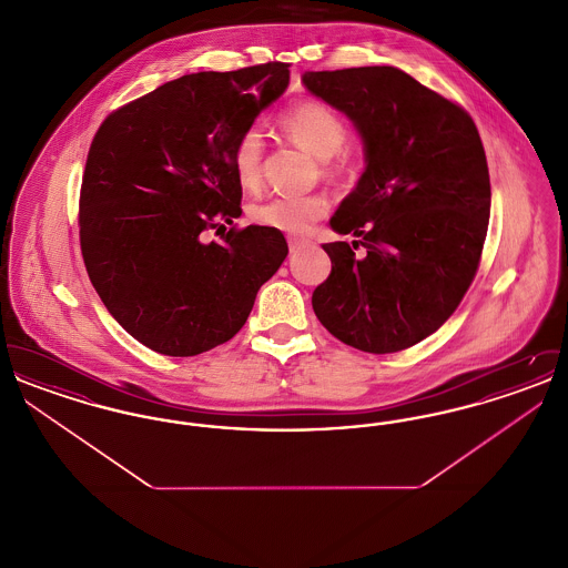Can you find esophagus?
<instances>
[{
	"instance_id": "34e87169",
	"label": "esophagus",
	"mask_w": 568,
	"mask_h": 568,
	"mask_svg": "<svg viewBox=\"0 0 568 568\" xmlns=\"http://www.w3.org/2000/svg\"><path fill=\"white\" fill-rule=\"evenodd\" d=\"M304 244H306V241H300V239H290V251H292V253H296V251H300Z\"/></svg>"
}]
</instances>
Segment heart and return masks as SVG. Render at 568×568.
I'll list each match as a JSON object with an SVG mask.
<instances>
[{
    "instance_id": "heart-1",
    "label": "heart",
    "mask_w": 568,
    "mask_h": 568,
    "mask_svg": "<svg viewBox=\"0 0 568 568\" xmlns=\"http://www.w3.org/2000/svg\"><path fill=\"white\" fill-rule=\"evenodd\" d=\"M278 125L296 146L324 162L322 172L327 181H343L349 176V160L343 155L349 130L334 110L317 100H304L283 112ZM262 160L264 138L255 128H248L239 135L232 153L234 174L244 190L255 191L262 185ZM325 213L327 202L322 195L272 197L248 209L253 223L292 236L306 234L313 223L324 219Z\"/></svg>"
}]
</instances>
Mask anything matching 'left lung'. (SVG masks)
<instances>
[{
	"label": "left lung",
	"instance_id": "1",
	"mask_svg": "<svg viewBox=\"0 0 568 568\" xmlns=\"http://www.w3.org/2000/svg\"><path fill=\"white\" fill-rule=\"evenodd\" d=\"M306 89L345 112L366 170L329 225L332 272L313 292L325 329L366 353L430 336L468 292L486 243L489 172L475 121L392 65L306 72ZM362 243L365 253L354 255Z\"/></svg>",
	"mask_w": 568,
	"mask_h": 568
}]
</instances>
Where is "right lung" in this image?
Listing matches in <instances>:
<instances>
[{"label": "right lung", "instance_id": "1", "mask_svg": "<svg viewBox=\"0 0 568 568\" xmlns=\"http://www.w3.org/2000/svg\"><path fill=\"white\" fill-rule=\"evenodd\" d=\"M287 84L281 61L187 74L110 112L93 135L82 260L110 315L144 347L190 357L227 343L287 257L281 232L234 225L243 187L232 163L239 135Z\"/></svg>", "mask_w": 568, "mask_h": 568}]
</instances>
